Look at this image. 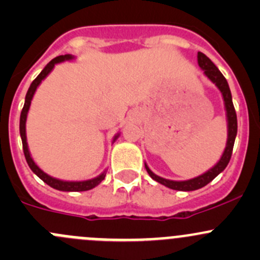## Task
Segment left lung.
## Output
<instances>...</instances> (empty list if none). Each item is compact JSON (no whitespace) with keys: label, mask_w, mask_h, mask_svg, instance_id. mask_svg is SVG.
<instances>
[{"label":"left lung","mask_w":260,"mask_h":260,"mask_svg":"<svg viewBox=\"0 0 260 260\" xmlns=\"http://www.w3.org/2000/svg\"><path fill=\"white\" fill-rule=\"evenodd\" d=\"M198 62H199V67L204 70V74L208 77V79L210 80L212 84L216 85V88L219 89L220 93H221L222 101H224L225 113H226L228 140H226V146H225V149L224 152H222L219 161H217L210 170L204 172L203 175H200V176L198 177H193V179H190V180L175 181V180L164 179V177L153 174L145 162V167L147 172H148V175L152 177V179L157 181L158 183H161V185L166 186V187L172 188V190H177V191L199 190V188L204 187V186L208 185L209 182H211L217 175L221 174L230 161V157H232V153H233V147H234L235 137H237V132H238L237 113H235L234 104H233V98H232V91H230L229 84H228L226 79H225L224 75L220 73V70L215 67L214 62H212L205 54H203V52L200 51L198 52Z\"/></svg>","instance_id":"obj_1"}]
</instances>
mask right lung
<instances>
[{"instance_id":"add662e5","label":"right lung","mask_w":260,"mask_h":260,"mask_svg":"<svg viewBox=\"0 0 260 260\" xmlns=\"http://www.w3.org/2000/svg\"><path fill=\"white\" fill-rule=\"evenodd\" d=\"M75 57L73 55L67 54V55H60V56H56L55 59H52L51 61L46 65L45 68L43 69V72L36 77V79L31 83L30 88H28L27 93H26L25 96V104H23L22 112H21L20 115V136L21 140H22V147H23V154H25L26 162H27L28 167L31 169V171L41 179L45 183H48L50 187L55 188V190L59 191H68V192H78V191H88L94 188L95 186H98L102 181L104 180L107 175V170H104L101 175H98L96 177H93L90 180H84V181H65V180H60L56 179V177H52L50 175L44 172L38 165L35 164V161L32 159L30 153V149H28V145H27V137H26V120H27V114H28V109H30L31 106V101L34 98V94H35L36 89L39 88V85L41 84V81L45 79L46 77L52 72V69L55 68V65L60 64V62L64 61H70V60H74ZM120 133H117V135L113 137V141L112 143L117 141V138L119 137Z\"/></svg>"}]
</instances>
